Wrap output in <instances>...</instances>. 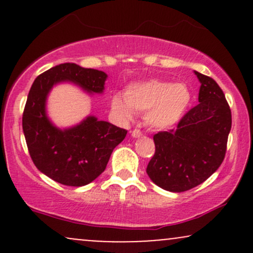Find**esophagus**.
Instances as JSON below:
<instances>
[{"label":"esophagus","instance_id":"obj_1","mask_svg":"<svg viewBox=\"0 0 253 253\" xmlns=\"http://www.w3.org/2000/svg\"><path fill=\"white\" fill-rule=\"evenodd\" d=\"M143 135V133H141L140 129H133L132 130V136L133 138H139V136Z\"/></svg>","mask_w":253,"mask_h":253}]
</instances>
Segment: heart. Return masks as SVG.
<instances>
[{"instance_id": "1", "label": "heart", "mask_w": 253, "mask_h": 253, "mask_svg": "<svg viewBox=\"0 0 253 253\" xmlns=\"http://www.w3.org/2000/svg\"><path fill=\"white\" fill-rule=\"evenodd\" d=\"M191 103V91L185 83L150 80L130 84L125 97L115 95L110 101L113 113L120 120L129 121L134 113L145 114L151 128L163 130L184 118Z\"/></svg>"}]
</instances>
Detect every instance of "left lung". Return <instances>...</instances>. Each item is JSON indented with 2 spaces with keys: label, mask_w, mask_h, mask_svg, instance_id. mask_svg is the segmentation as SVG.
<instances>
[{
  "label": "left lung",
  "mask_w": 253,
  "mask_h": 253,
  "mask_svg": "<svg viewBox=\"0 0 253 253\" xmlns=\"http://www.w3.org/2000/svg\"><path fill=\"white\" fill-rule=\"evenodd\" d=\"M201 86L199 104L177 128L153 135L156 152L146 172L155 184L172 193L195 188L213 175L225 158L232 114L213 78L195 71Z\"/></svg>",
  "instance_id": "1"
}]
</instances>
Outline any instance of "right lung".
Instances as JSON below:
<instances>
[{"label":"right lung","instance_id":"1","mask_svg":"<svg viewBox=\"0 0 253 253\" xmlns=\"http://www.w3.org/2000/svg\"><path fill=\"white\" fill-rule=\"evenodd\" d=\"M107 77L103 71L64 63L39 75L32 84L22 115L26 143L38 170L60 184L82 187L96 179L127 130L92 115L76 126L59 128L47 117L48 94L63 82L77 84L89 94H102Z\"/></svg>","mask_w":253,"mask_h":253}]
</instances>
